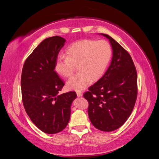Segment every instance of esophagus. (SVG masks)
<instances>
[{
	"label": "esophagus",
	"mask_w": 159,
	"mask_h": 159,
	"mask_svg": "<svg viewBox=\"0 0 159 159\" xmlns=\"http://www.w3.org/2000/svg\"><path fill=\"white\" fill-rule=\"evenodd\" d=\"M76 94H77L78 97H82L83 96V93L81 92H77Z\"/></svg>",
	"instance_id": "1"
}]
</instances>
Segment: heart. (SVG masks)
<instances>
[{"label":"heart","instance_id":"b5f03b06","mask_svg":"<svg viewBox=\"0 0 159 159\" xmlns=\"http://www.w3.org/2000/svg\"><path fill=\"white\" fill-rule=\"evenodd\" d=\"M67 57L59 55L55 62V70L61 76L71 77L76 66L79 72L66 83L69 90L85 89L92 80H97L105 72L111 60V45L104 40L85 39L75 42L67 48Z\"/></svg>","mask_w":159,"mask_h":159}]
</instances>
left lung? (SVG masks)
I'll list each match as a JSON object with an SVG mask.
<instances>
[{"label":"left lung","instance_id":"1","mask_svg":"<svg viewBox=\"0 0 159 159\" xmlns=\"http://www.w3.org/2000/svg\"><path fill=\"white\" fill-rule=\"evenodd\" d=\"M113 50L105 74L83 94L89 104L88 116L99 130L119 128L130 116L138 97V75L130 54L107 34Z\"/></svg>","mask_w":159,"mask_h":159}]
</instances>
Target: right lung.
Returning <instances> with one entry per match:
<instances>
[{
	"label": "right lung",
	"instance_id": "add662e5",
	"mask_svg": "<svg viewBox=\"0 0 159 159\" xmlns=\"http://www.w3.org/2000/svg\"><path fill=\"white\" fill-rule=\"evenodd\" d=\"M65 39L48 38L35 48L24 64L21 76L23 105L37 128L48 134L63 130L68 124L76 93L61 95L64 83L55 71V62Z\"/></svg>",
	"mask_w": 159,
	"mask_h": 159
}]
</instances>
